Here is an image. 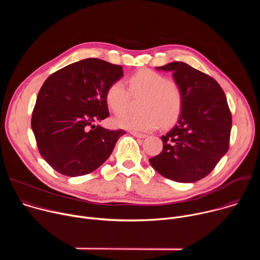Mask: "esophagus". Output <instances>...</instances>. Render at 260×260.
Wrapping results in <instances>:
<instances>
[{
	"label": "esophagus",
	"instance_id": "obj_1",
	"mask_svg": "<svg viewBox=\"0 0 260 260\" xmlns=\"http://www.w3.org/2000/svg\"><path fill=\"white\" fill-rule=\"evenodd\" d=\"M131 134L137 138H141V139H144L147 137L146 134H141V133H137V132H131Z\"/></svg>",
	"mask_w": 260,
	"mask_h": 260
}]
</instances>
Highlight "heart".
Listing matches in <instances>:
<instances>
[{
  "instance_id": "b5f03b06",
  "label": "heart",
  "mask_w": 260,
  "mask_h": 260,
  "mask_svg": "<svg viewBox=\"0 0 260 260\" xmlns=\"http://www.w3.org/2000/svg\"><path fill=\"white\" fill-rule=\"evenodd\" d=\"M128 90L124 84L117 80L111 83L105 92L108 107L115 114L126 110L133 96L141 95L138 113H125L115 119L119 127L149 132L160 125L167 127L174 124L181 115L184 95L180 85L162 74L150 69H142L129 76Z\"/></svg>"
}]
</instances>
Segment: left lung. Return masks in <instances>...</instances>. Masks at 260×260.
Masks as SVG:
<instances>
[{
	"label": "left lung",
	"mask_w": 260,
	"mask_h": 260,
	"mask_svg": "<svg viewBox=\"0 0 260 260\" xmlns=\"http://www.w3.org/2000/svg\"><path fill=\"white\" fill-rule=\"evenodd\" d=\"M157 69L173 72L184 102L177 125L161 137L162 151L149 162L170 180L199 181L214 170L230 148L233 119L225 93L214 78L183 61Z\"/></svg>",
	"instance_id": "left-lung-1"
}]
</instances>
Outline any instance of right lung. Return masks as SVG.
Instances as JSON below:
<instances>
[{"label": "right lung", "mask_w": 260, "mask_h": 260, "mask_svg": "<svg viewBox=\"0 0 260 260\" xmlns=\"http://www.w3.org/2000/svg\"><path fill=\"white\" fill-rule=\"evenodd\" d=\"M123 76L122 67L99 58L71 63L45 80L31 114V129L42 157L61 175L83 176L96 170L126 132L94 122L110 113L107 87Z\"/></svg>", "instance_id": "add662e5"}]
</instances>
